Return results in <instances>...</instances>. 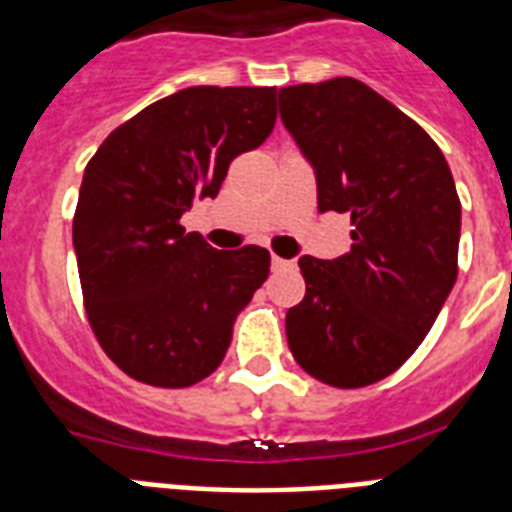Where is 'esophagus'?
Instances as JSON below:
<instances>
[{
	"mask_svg": "<svg viewBox=\"0 0 512 512\" xmlns=\"http://www.w3.org/2000/svg\"><path fill=\"white\" fill-rule=\"evenodd\" d=\"M271 265H273V268H292V265H295V263H292V260H284V257L273 255Z\"/></svg>",
	"mask_w": 512,
	"mask_h": 512,
	"instance_id": "34e87169",
	"label": "esophagus"
}]
</instances>
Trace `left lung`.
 <instances>
[{
    "mask_svg": "<svg viewBox=\"0 0 512 512\" xmlns=\"http://www.w3.org/2000/svg\"><path fill=\"white\" fill-rule=\"evenodd\" d=\"M279 114L313 167L319 212L353 223L348 255L300 257L289 350L316 380L364 388L412 356L457 281L452 170L420 124L350 76L281 87Z\"/></svg>",
    "mask_w": 512,
    "mask_h": 512,
    "instance_id": "obj_1",
    "label": "left lung"
}]
</instances>
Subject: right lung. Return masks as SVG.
Returning a JSON list of instances; mask_svg holds the SVG:
<instances>
[{
  "mask_svg": "<svg viewBox=\"0 0 512 512\" xmlns=\"http://www.w3.org/2000/svg\"><path fill=\"white\" fill-rule=\"evenodd\" d=\"M276 124V87H188L116 127L79 188L74 252L90 327L124 374L188 388L215 372L271 271L263 247L215 249L180 217L215 199Z\"/></svg>",
  "mask_w": 512,
  "mask_h": 512,
  "instance_id": "1",
  "label": "right lung"
}]
</instances>
